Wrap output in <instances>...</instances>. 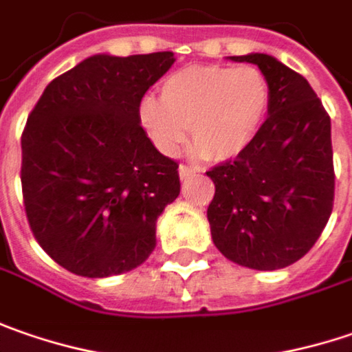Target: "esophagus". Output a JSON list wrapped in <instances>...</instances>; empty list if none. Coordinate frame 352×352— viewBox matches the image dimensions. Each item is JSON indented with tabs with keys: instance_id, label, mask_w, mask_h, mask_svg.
<instances>
[{
	"instance_id": "1",
	"label": "esophagus",
	"mask_w": 352,
	"mask_h": 352,
	"mask_svg": "<svg viewBox=\"0 0 352 352\" xmlns=\"http://www.w3.org/2000/svg\"><path fill=\"white\" fill-rule=\"evenodd\" d=\"M195 173V169L189 167V165H179V177L181 179H187V177H191Z\"/></svg>"
}]
</instances>
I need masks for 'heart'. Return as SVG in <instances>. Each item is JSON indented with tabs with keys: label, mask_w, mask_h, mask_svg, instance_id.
Instances as JSON below:
<instances>
[{
	"label": "heart",
	"mask_w": 352,
	"mask_h": 352,
	"mask_svg": "<svg viewBox=\"0 0 352 352\" xmlns=\"http://www.w3.org/2000/svg\"><path fill=\"white\" fill-rule=\"evenodd\" d=\"M270 110V85L256 67L191 65L161 85V100L144 96L140 124L165 155H175L191 130L197 153L228 161L252 144Z\"/></svg>",
	"instance_id": "obj_1"
}]
</instances>
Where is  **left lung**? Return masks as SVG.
<instances>
[{
  "label": "left lung",
  "instance_id": "left-lung-1",
  "mask_svg": "<svg viewBox=\"0 0 352 352\" xmlns=\"http://www.w3.org/2000/svg\"><path fill=\"white\" fill-rule=\"evenodd\" d=\"M252 63L270 85V110L256 140L206 171L214 197L206 210L214 246L252 270H280L303 258L333 210L331 118L309 82L264 53Z\"/></svg>",
  "mask_w": 352,
  "mask_h": 352
}]
</instances>
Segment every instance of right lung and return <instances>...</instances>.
Wrapping results in <instances>:
<instances>
[{"mask_svg": "<svg viewBox=\"0 0 352 352\" xmlns=\"http://www.w3.org/2000/svg\"><path fill=\"white\" fill-rule=\"evenodd\" d=\"M173 63L169 51L88 56L49 82L27 118V221L41 248L76 276L130 272L155 248L157 219L181 191L179 165L151 144L138 108Z\"/></svg>", "mask_w": 352, "mask_h": 352, "instance_id": "obj_1", "label": "right lung"}]
</instances>
